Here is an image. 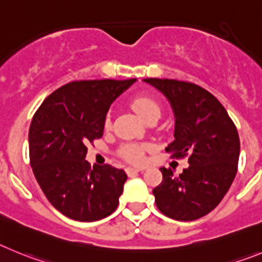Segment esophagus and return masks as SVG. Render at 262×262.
<instances>
[{
	"label": "esophagus",
	"instance_id": "34e87169",
	"mask_svg": "<svg viewBox=\"0 0 262 262\" xmlns=\"http://www.w3.org/2000/svg\"><path fill=\"white\" fill-rule=\"evenodd\" d=\"M126 173H128L129 176L130 175H134V173H137V172H141V171H143V169H141V168H134V167H126Z\"/></svg>",
	"mask_w": 262,
	"mask_h": 262
}]
</instances>
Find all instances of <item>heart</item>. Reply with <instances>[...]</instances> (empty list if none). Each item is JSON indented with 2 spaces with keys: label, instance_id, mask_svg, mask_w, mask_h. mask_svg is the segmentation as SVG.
Returning <instances> with one entry per match:
<instances>
[{
  "label": "heart",
  "instance_id": "heart-1",
  "mask_svg": "<svg viewBox=\"0 0 262 262\" xmlns=\"http://www.w3.org/2000/svg\"><path fill=\"white\" fill-rule=\"evenodd\" d=\"M132 108L136 111V114L141 117L142 120L147 121L148 119H151L152 116H160L162 108H160L159 103L155 100L154 98L147 95L137 96L132 100L130 103ZM105 129L111 126V117L107 116L104 121ZM146 146L136 145V143H126V145L121 146L120 148V157L124 158L125 160L130 162V163H142L145 160V151Z\"/></svg>",
  "mask_w": 262,
  "mask_h": 262
}]
</instances>
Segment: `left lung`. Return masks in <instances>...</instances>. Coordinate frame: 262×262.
<instances>
[{
    "label": "left lung",
    "instance_id": "8db88e82",
    "mask_svg": "<svg viewBox=\"0 0 262 262\" xmlns=\"http://www.w3.org/2000/svg\"><path fill=\"white\" fill-rule=\"evenodd\" d=\"M163 93L175 114L172 158L188 157L180 175L162 167L163 180L152 189L160 213L176 221H194L214 210L237 172L240 140L234 121L218 99L190 82L146 78Z\"/></svg>",
    "mask_w": 262,
    "mask_h": 262
}]
</instances>
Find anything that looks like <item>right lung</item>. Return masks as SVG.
Instances as JSON below:
<instances>
[{"label": "right lung", "mask_w": 262, "mask_h": 262, "mask_svg": "<svg viewBox=\"0 0 262 262\" xmlns=\"http://www.w3.org/2000/svg\"><path fill=\"white\" fill-rule=\"evenodd\" d=\"M137 79L74 81L41 103L28 132L30 163L40 188L60 213L94 222L116 210L126 173L84 160L86 145L103 136L115 99Z\"/></svg>", "instance_id": "right-lung-1"}]
</instances>
